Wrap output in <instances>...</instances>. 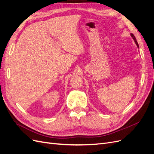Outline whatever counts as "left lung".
<instances>
[{
    "mask_svg": "<svg viewBox=\"0 0 154 154\" xmlns=\"http://www.w3.org/2000/svg\"><path fill=\"white\" fill-rule=\"evenodd\" d=\"M131 36L132 37V38L134 39V42H135V43H136V44L137 45V47L139 48V45H138V43H137V40H136V37H135V36H134L133 34H131Z\"/></svg>",
    "mask_w": 154,
    "mask_h": 154,
    "instance_id": "obj_1",
    "label": "left lung"
}]
</instances>
